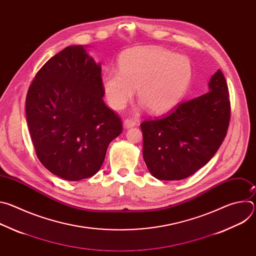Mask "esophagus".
<instances>
[{
    "label": "esophagus",
    "instance_id": "esophagus-1",
    "mask_svg": "<svg viewBox=\"0 0 256 256\" xmlns=\"http://www.w3.org/2000/svg\"><path fill=\"white\" fill-rule=\"evenodd\" d=\"M136 124V122L134 120H130V118H126L124 122V128H132Z\"/></svg>",
    "mask_w": 256,
    "mask_h": 256
}]
</instances>
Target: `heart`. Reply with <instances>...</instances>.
Wrapping results in <instances>:
<instances>
[{
  "instance_id": "obj_1",
  "label": "heart",
  "mask_w": 256,
  "mask_h": 256,
  "mask_svg": "<svg viewBox=\"0 0 256 256\" xmlns=\"http://www.w3.org/2000/svg\"><path fill=\"white\" fill-rule=\"evenodd\" d=\"M192 78V64L188 56L159 46H142L124 52L118 70H105L101 87L108 104L116 110L126 106L136 88L142 104L150 112L162 114L184 98Z\"/></svg>"
}]
</instances>
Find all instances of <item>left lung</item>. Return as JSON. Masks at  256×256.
Returning a JSON list of instances; mask_svg holds the SVG:
<instances>
[{
    "label": "left lung",
    "instance_id": "8db88e82",
    "mask_svg": "<svg viewBox=\"0 0 256 256\" xmlns=\"http://www.w3.org/2000/svg\"><path fill=\"white\" fill-rule=\"evenodd\" d=\"M230 114L227 82L218 70L208 93L140 124L142 157L150 173L159 180H180L204 167L222 144Z\"/></svg>",
    "mask_w": 256,
    "mask_h": 256
}]
</instances>
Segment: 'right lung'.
<instances>
[{
  "label": "right lung",
  "instance_id": "obj_1",
  "mask_svg": "<svg viewBox=\"0 0 256 256\" xmlns=\"http://www.w3.org/2000/svg\"><path fill=\"white\" fill-rule=\"evenodd\" d=\"M101 66L83 46L50 58L26 96V120L34 149L52 174L79 181L96 174L109 144L122 132L103 102Z\"/></svg>",
  "mask_w": 256,
  "mask_h": 256
}]
</instances>
